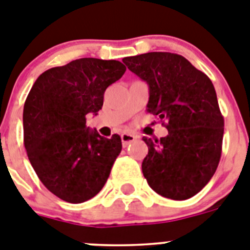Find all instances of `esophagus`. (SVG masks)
<instances>
[{"mask_svg":"<svg viewBox=\"0 0 250 250\" xmlns=\"http://www.w3.org/2000/svg\"><path fill=\"white\" fill-rule=\"evenodd\" d=\"M137 138H138V137H137L136 134H133V133H122V134H121V139H122L123 147H127L129 143L134 142Z\"/></svg>","mask_w":250,"mask_h":250,"instance_id":"obj_1","label":"esophagus"}]
</instances>
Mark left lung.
<instances>
[{
  "label": "left lung",
  "mask_w": 250,
  "mask_h": 250,
  "mask_svg": "<svg viewBox=\"0 0 250 250\" xmlns=\"http://www.w3.org/2000/svg\"><path fill=\"white\" fill-rule=\"evenodd\" d=\"M123 62L149 84L148 112L168 129L159 139L143 137V175L158 194L188 199L210 181L222 156L224 118L212 81L177 53L149 52Z\"/></svg>",
  "instance_id": "left-lung-1"
}]
</instances>
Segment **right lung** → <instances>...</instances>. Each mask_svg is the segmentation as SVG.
<instances>
[{
    "label": "right lung",
    "instance_id": "obj_1",
    "mask_svg": "<svg viewBox=\"0 0 250 250\" xmlns=\"http://www.w3.org/2000/svg\"><path fill=\"white\" fill-rule=\"evenodd\" d=\"M125 72L120 61L80 58L44 71L27 96V156L40 181L62 201H88L108 179L122 141L91 132L86 116L102 109L105 89Z\"/></svg>",
    "mask_w": 250,
    "mask_h": 250
}]
</instances>
